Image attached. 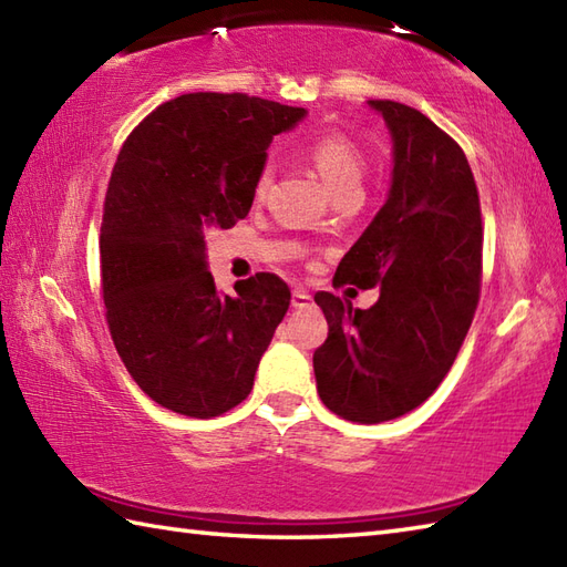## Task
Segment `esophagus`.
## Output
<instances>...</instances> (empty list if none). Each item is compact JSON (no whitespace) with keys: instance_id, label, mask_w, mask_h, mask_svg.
I'll use <instances>...</instances> for the list:
<instances>
[{"instance_id":"obj_1","label":"esophagus","mask_w":567,"mask_h":567,"mask_svg":"<svg viewBox=\"0 0 567 567\" xmlns=\"http://www.w3.org/2000/svg\"><path fill=\"white\" fill-rule=\"evenodd\" d=\"M311 305V295L305 290V287H297V290L292 292V307L295 309H305Z\"/></svg>"}]
</instances>
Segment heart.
I'll return each instance as SVG.
<instances>
[{
    "instance_id": "1",
    "label": "heart",
    "mask_w": 567,
    "mask_h": 567,
    "mask_svg": "<svg viewBox=\"0 0 567 567\" xmlns=\"http://www.w3.org/2000/svg\"><path fill=\"white\" fill-rule=\"evenodd\" d=\"M305 158L315 165V171L321 175L336 199L360 195L368 161L358 143L351 136H346L343 131L327 128L311 136L305 143ZM270 165H262L256 175V183H252V197L262 199L270 187Z\"/></svg>"
}]
</instances>
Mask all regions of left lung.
<instances>
[{
	"mask_svg": "<svg viewBox=\"0 0 567 567\" xmlns=\"http://www.w3.org/2000/svg\"><path fill=\"white\" fill-rule=\"evenodd\" d=\"M394 146L390 197L346 252L336 285L380 287L370 309L317 292L329 336L315 351L321 402L355 424L412 412L461 351L483 282V214L463 148L429 116L370 100Z\"/></svg>",
	"mask_w": 567,
	"mask_h": 567,
	"instance_id": "obj_1",
	"label": "left lung"
}]
</instances>
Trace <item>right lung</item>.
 <instances>
[{
    "label": "right lung",
    "mask_w": 567,
    "mask_h": 567,
    "mask_svg": "<svg viewBox=\"0 0 567 567\" xmlns=\"http://www.w3.org/2000/svg\"><path fill=\"white\" fill-rule=\"evenodd\" d=\"M305 114L238 92L183 94L118 151L100 236L106 323L128 375L175 414L244 402L287 315L290 287L272 272L216 292L204 236L246 219L272 136Z\"/></svg>",
    "instance_id": "1"
}]
</instances>
